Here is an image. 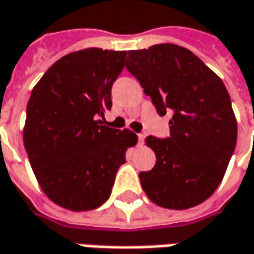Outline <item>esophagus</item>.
Returning a JSON list of instances; mask_svg holds the SVG:
<instances>
[{
  "label": "esophagus",
  "instance_id": "1",
  "mask_svg": "<svg viewBox=\"0 0 254 254\" xmlns=\"http://www.w3.org/2000/svg\"><path fill=\"white\" fill-rule=\"evenodd\" d=\"M144 139H145V134H142V132H141V134H138V144H139V145H142V144H144Z\"/></svg>",
  "mask_w": 254,
  "mask_h": 254
}]
</instances>
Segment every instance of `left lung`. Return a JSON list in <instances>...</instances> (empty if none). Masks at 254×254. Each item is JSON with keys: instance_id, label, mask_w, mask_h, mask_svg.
<instances>
[{"instance_id": "obj_1", "label": "left lung", "mask_w": 254, "mask_h": 254, "mask_svg": "<svg viewBox=\"0 0 254 254\" xmlns=\"http://www.w3.org/2000/svg\"><path fill=\"white\" fill-rule=\"evenodd\" d=\"M126 68L135 76L159 116L171 110V137L149 135L156 155L139 180L148 198L187 210L210 197L234 154L238 124L225 85L194 53L172 43L130 50Z\"/></svg>"}]
</instances>
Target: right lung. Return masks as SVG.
Segmentation results:
<instances>
[{"mask_svg":"<svg viewBox=\"0 0 254 254\" xmlns=\"http://www.w3.org/2000/svg\"><path fill=\"white\" fill-rule=\"evenodd\" d=\"M127 52L83 49L61 57L36 83L26 107L23 145L39 185L53 202L89 211L110 197L132 131L103 126L112 85Z\"/></svg>","mask_w":254,"mask_h":254,"instance_id":"add662e5","label":"right lung"}]
</instances>
